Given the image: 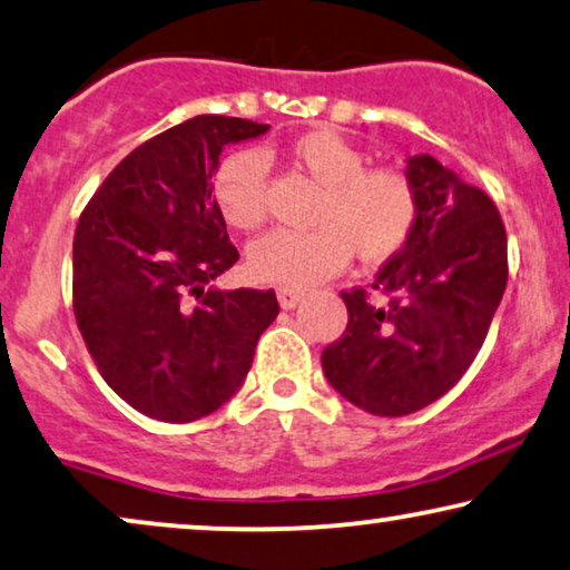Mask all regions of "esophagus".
<instances>
[{
	"instance_id": "obj_1",
	"label": "esophagus",
	"mask_w": 570,
	"mask_h": 570,
	"mask_svg": "<svg viewBox=\"0 0 570 570\" xmlns=\"http://www.w3.org/2000/svg\"><path fill=\"white\" fill-rule=\"evenodd\" d=\"M276 294H278V304H282L284 309H294L304 296V292H299V288H292V286H278Z\"/></svg>"
}]
</instances>
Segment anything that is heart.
<instances>
[{
    "instance_id": "1",
    "label": "heart",
    "mask_w": 570,
    "mask_h": 570,
    "mask_svg": "<svg viewBox=\"0 0 570 570\" xmlns=\"http://www.w3.org/2000/svg\"><path fill=\"white\" fill-rule=\"evenodd\" d=\"M296 170L323 186L312 229H271L247 247L255 282L309 286L338 274L351 255L380 263L405 247L419 222V190L400 167H366L368 157L341 134L307 131L288 147ZM214 204L229 227L255 229L268 214V159L237 149L216 167Z\"/></svg>"
}]
</instances>
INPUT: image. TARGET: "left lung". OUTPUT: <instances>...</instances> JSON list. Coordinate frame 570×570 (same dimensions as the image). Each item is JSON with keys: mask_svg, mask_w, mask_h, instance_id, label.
I'll return each mask as SVG.
<instances>
[{"mask_svg": "<svg viewBox=\"0 0 570 570\" xmlns=\"http://www.w3.org/2000/svg\"><path fill=\"white\" fill-rule=\"evenodd\" d=\"M405 173L419 190L413 235L372 292H341L348 325L323 351L327 382L374 415L421 411L462 380L509 278L507 229L491 198L429 155L407 159Z\"/></svg>", "mask_w": 570, "mask_h": 570, "instance_id": "8db88e82", "label": "left lung"}]
</instances>
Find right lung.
Instances as JSON below:
<instances>
[{"label": "right lung", "mask_w": 570, "mask_h": 570, "mask_svg": "<svg viewBox=\"0 0 570 570\" xmlns=\"http://www.w3.org/2000/svg\"><path fill=\"white\" fill-rule=\"evenodd\" d=\"M266 131L188 118L124 157L79 216L77 327L102 380L149 419L188 423L227 403L278 315L274 288L206 286L239 261L212 175L224 144Z\"/></svg>", "instance_id": "1"}]
</instances>
